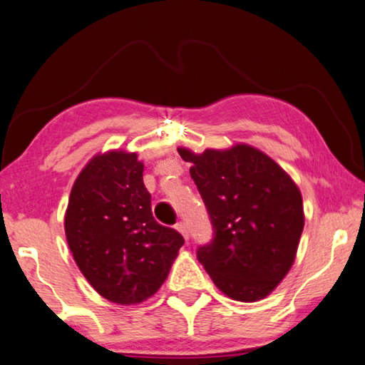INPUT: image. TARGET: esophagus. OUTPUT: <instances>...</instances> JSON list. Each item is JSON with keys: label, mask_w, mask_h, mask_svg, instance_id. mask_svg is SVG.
<instances>
[{"label": "esophagus", "mask_w": 365, "mask_h": 365, "mask_svg": "<svg viewBox=\"0 0 365 365\" xmlns=\"http://www.w3.org/2000/svg\"><path fill=\"white\" fill-rule=\"evenodd\" d=\"M175 228L178 232H180L182 235H183V238L187 240L188 242V238H190V233H188V227H187V224H185V222H178V224L175 225Z\"/></svg>", "instance_id": "obj_1"}]
</instances>
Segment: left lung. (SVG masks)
<instances>
[{
	"mask_svg": "<svg viewBox=\"0 0 365 365\" xmlns=\"http://www.w3.org/2000/svg\"><path fill=\"white\" fill-rule=\"evenodd\" d=\"M205 201L214 237L196 257L222 293L252 302L292 269L304 228L301 191L267 154L250 145L201 154L178 148Z\"/></svg>",
	"mask_w": 365,
	"mask_h": 365,
	"instance_id": "obj_1",
	"label": "left lung"
}]
</instances>
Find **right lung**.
I'll list each match as a JSON object with an SVG mask.
<instances>
[{"label":"right lung","instance_id":"obj_1","mask_svg":"<svg viewBox=\"0 0 365 365\" xmlns=\"http://www.w3.org/2000/svg\"><path fill=\"white\" fill-rule=\"evenodd\" d=\"M72 256L103 298L138 304L158 292L185 240L158 224L137 153L98 154L73 183L64 219Z\"/></svg>","mask_w":365,"mask_h":365}]
</instances>
